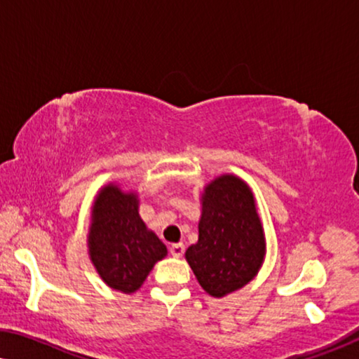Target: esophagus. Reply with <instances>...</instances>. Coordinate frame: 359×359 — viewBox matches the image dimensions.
Here are the masks:
<instances>
[{"label": "esophagus", "instance_id": "obj_1", "mask_svg": "<svg viewBox=\"0 0 359 359\" xmlns=\"http://www.w3.org/2000/svg\"><path fill=\"white\" fill-rule=\"evenodd\" d=\"M184 252H185V247L182 242H177V244L170 245V255L175 257V259H179V257L184 255Z\"/></svg>", "mask_w": 359, "mask_h": 359}]
</instances>
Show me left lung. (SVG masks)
I'll list each match as a JSON object with an SVG mask.
<instances>
[{
	"mask_svg": "<svg viewBox=\"0 0 359 359\" xmlns=\"http://www.w3.org/2000/svg\"><path fill=\"white\" fill-rule=\"evenodd\" d=\"M185 259L210 296L241 290L259 273L265 236L250 187L236 175L211 180L201 195L198 241Z\"/></svg>",
	"mask_w": 359,
	"mask_h": 359,
	"instance_id": "1",
	"label": "left lung"
}]
</instances>
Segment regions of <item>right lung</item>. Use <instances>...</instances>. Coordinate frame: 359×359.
<instances>
[{
    "label": "right lung",
    "instance_id": "right-lung-1",
    "mask_svg": "<svg viewBox=\"0 0 359 359\" xmlns=\"http://www.w3.org/2000/svg\"><path fill=\"white\" fill-rule=\"evenodd\" d=\"M89 257L100 278L125 294L140 290L168 247L146 228L138 195L109 184L95 196L88 237Z\"/></svg>",
    "mask_w": 359,
    "mask_h": 359
}]
</instances>
